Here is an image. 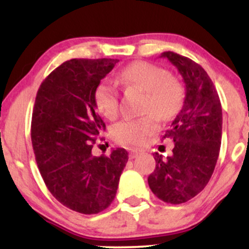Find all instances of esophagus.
Segmentation results:
<instances>
[{"label":"esophagus","instance_id":"obj_1","mask_svg":"<svg viewBox=\"0 0 249 249\" xmlns=\"http://www.w3.org/2000/svg\"><path fill=\"white\" fill-rule=\"evenodd\" d=\"M139 153H141V151L137 150V148H131V150H130V154H128V157H130V159H133V158H136V157L138 156Z\"/></svg>","mask_w":249,"mask_h":249}]
</instances>
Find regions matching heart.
<instances>
[{"instance_id":"b5f03b06","label":"heart","mask_w":249,"mask_h":249,"mask_svg":"<svg viewBox=\"0 0 249 249\" xmlns=\"http://www.w3.org/2000/svg\"><path fill=\"white\" fill-rule=\"evenodd\" d=\"M118 81L127 87L146 91L142 111L147 116L124 119L112 128V136L118 142L142 145L158 131L159 122L176 118L185 101V89L167 70L148 62H136L123 69ZM96 107L107 118H116L119 112V92L115 84L102 81L93 92Z\"/></svg>"}]
</instances>
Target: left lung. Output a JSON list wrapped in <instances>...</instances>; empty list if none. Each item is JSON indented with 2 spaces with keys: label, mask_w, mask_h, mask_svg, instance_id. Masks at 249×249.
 Wrapping results in <instances>:
<instances>
[{
  "label": "left lung",
  "mask_w": 249,
  "mask_h": 249,
  "mask_svg": "<svg viewBox=\"0 0 249 249\" xmlns=\"http://www.w3.org/2000/svg\"><path fill=\"white\" fill-rule=\"evenodd\" d=\"M185 83V101L164 138H172V156L153 153L156 170L147 181L151 191L167 204H184L210 181L219 157L222 110L219 95L207 72L192 59L165 51Z\"/></svg>",
  "instance_id": "obj_1"
}]
</instances>
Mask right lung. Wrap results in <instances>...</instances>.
Returning a JSON list of instances; mask_svg holds the SVG:
<instances>
[{
    "mask_svg": "<svg viewBox=\"0 0 249 249\" xmlns=\"http://www.w3.org/2000/svg\"><path fill=\"white\" fill-rule=\"evenodd\" d=\"M118 59H70L43 81L36 95L31 142L48 190L65 207L97 214L115 199L126 165L125 148L110 156L92 154L105 130L93 92Z\"/></svg>",
    "mask_w": 249,
    "mask_h": 249,
    "instance_id": "obj_1",
    "label": "right lung"
}]
</instances>
